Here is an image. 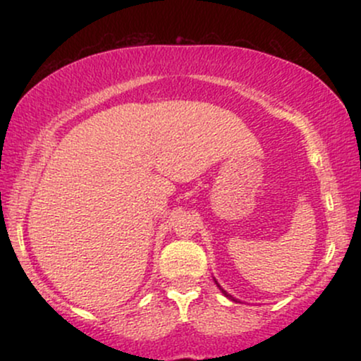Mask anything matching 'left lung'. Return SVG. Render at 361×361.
<instances>
[{
    "label": "left lung",
    "instance_id": "8db88e82",
    "mask_svg": "<svg viewBox=\"0 0 361 361\" xmlns=\"http://www.w3.org/2000/svg\"><path fill=\"white\" fill-rule=\"evenodd\" d=\"M214 280H215V279H214ZM215 283H217V280H215ZM217 287H219V288H221V292L224 293V295H226V297H227V299H231V300H234V302H239L238 299H234V297H233V295H229V293H227V292H226V290H224V288H222V287H221V285H219V283H217Z\"/></svg>",
    "mask_w": 361,
    "mask_h": 361
}]
</instances>
